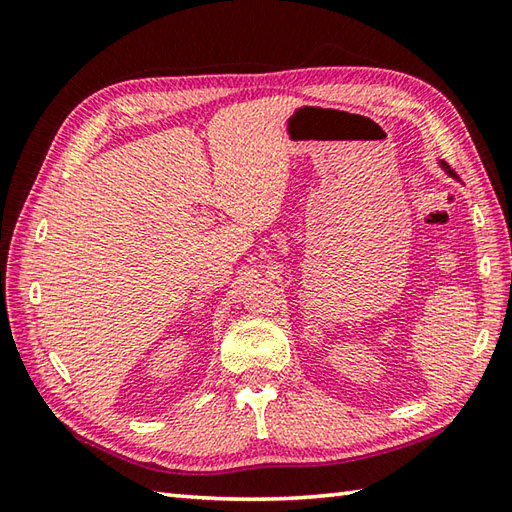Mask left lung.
<instances>
[{
  "label": "left lung",
  "mask_w": 512,
  "mask_h": 512,
  "mask_svg": "<svg viewBox=\"0 0 512 512\" xmlns=\"http://www.w3.org/2000/svg\"><path fill=\"white\" fill-rule=\"evenodd\" d=\"M440 167H442V169H444V171H447V173H449V176H451V178H455V171H453V169H451V167H449V165H447V162H444V160H440Z\"/></svg>",
  "instance_id": "8db88e82"
}]
</instances>
